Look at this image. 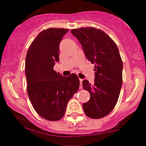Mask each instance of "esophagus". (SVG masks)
<instances>
[{
  "label": "esophagus",
  "instance_id": "34e87169",
  "mask_svg": "<svg viewBox=\"0 0 146 146\" xmlns=\"http://www.w3.org/2000/svg\"><path fill=\"white\" fill-rule=\"evenodd\" d=\"M83 81V79H79V81H80V89L82 88V85H81V84H82V81Z\"/></svg>",
  "mask_w": 146,
  "mask_h": 146
}]
</instances>
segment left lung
<instances>
[{
  "instance_id": "obj_1",
  "label": "left lung",
  "mask_w": 146,
  "mask_h": 146,
  "mask_svg": "<svg viewBox=\"0 0 146 146\" xmlns=\"http://www.w3.org/2000/svg\"><path fill=\"white\" fill-rule=\"evenodd\" d=\"M71 33L82 45L87 59L95 64V82L83 81L90 99L83 104L87 117L100 119L115 108L122 82L123 62L115 42L104 31L94 27L72 29Z\"/></svg>"
}]
</instances>
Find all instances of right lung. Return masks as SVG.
<instances>
[{
    "label": "right lung",
    "mask_w": 146,
    "mask_h": 146,
    "mask_svg": "<svg viewBox=\"0 0 146 146\" xmlns=\"http://www.w3.org/2000/svg\"><path fill=\"white\" fill-rule=\"evenodd\" d=\"M68 31L62 28L42 31L27 50L25 69L29 100L35 111L48 121L63 117L68 102L79 87L76 74L64 77L53 70L55 62L59 61V44Z\"/></svg>",
    "instance_id": "obj_1"
}]
</instances>
